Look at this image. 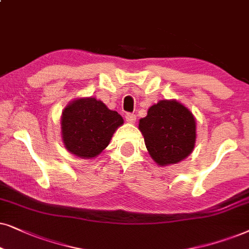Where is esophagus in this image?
<instances>
[{"instance_id": "obj_1", "label": "esophagus", "mask_w": 249, "mask_h": 249, "mask_svg": "<svg viewBox=\"0 0 249 249\" xmlns=\"http://www.w3.org/2000/svg\"><path fill=\"white\" fill-rule=\"evenodd\" d=\"M125 118H126V122L128 123H135V121H137V116L134 114H131V112H127V114L125 115Z\"/></svg>"}]
</instances>
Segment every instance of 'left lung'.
I'll use <instances>...</instances> for the list:
<instances>
[{"label": "left lung", "mask_w": 249, "mask_h": 249, "mask_svg": "<svg viewBox=\"0 0 249 249\" xmlns=\"http://www.w3.org/2000/svg\"><path fill=\"white\" fill-rule=\"evenodd\" d=\"M139 130L150 157L159 166L178 164L196 144V118L180 101L159 100L139 121Z\"/></svg>", "instance_id": "8db88e82"}]
</instances>
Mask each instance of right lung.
Segmentation results:
<instances>
[{
	"label": "right lung",
	"mask_w": 249,
	"mask_h": 249,
	"mask_svg": "<svg viewBox=\"0 0 249 249\" xmlns=\"http://www.w3.org/2000/svg\"><path fill=\"white\" fill-rule=\"evenodd\" d=\"M61 139L76 157L93 159L108 147L124 119L95 98H76L61 115Z\"/></svg>",
	"instance_id": "obj_1"
}]
</instances>
